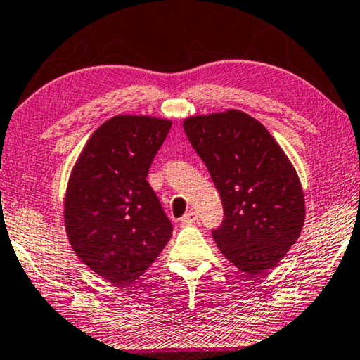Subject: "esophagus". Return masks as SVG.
<instances>
[{
    "mask_svg": "<svg viewBox=\"0 0 360 360\" xmlns=\"http://www.w3.org/2000/svg\"><path fill=\"white\" fill-rule=\"evenodd\" d=\"M196 220H198V214L190 211V212H186L184 217H181V224H184V225H191V224H195Z\"/></svg>",
    "mask_w": 360,
    "mask_h": 360,
    "instance_id": "34e87169",
    "label": "esophagus"
}]
</instances>
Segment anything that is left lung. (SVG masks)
<instances>
[{
  "mask_svg": "<svg viewBox=\"0 0 360 360\" xmlns=\"http://www.w3.org/2000/svg\"><path fill=\"white\" fill-rule=\"evenodd\" d=\"M184 130L224 204L212 230L219 250L238 269L257 275L278 264L301 235L304 195L283 149L241 110L185 119Z\"/></svg>",
  "mask_w": 360,
  "mask_h": 360,
  "instance_id": "left-lung-1",
  "label": "left lung"
}]
</instances>
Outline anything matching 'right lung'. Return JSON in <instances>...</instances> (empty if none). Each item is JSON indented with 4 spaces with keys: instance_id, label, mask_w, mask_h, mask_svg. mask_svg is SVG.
I'll return each mask as SVG.
<instances>
[{
    "instance_id": "right-lung-1",
    "label": "right lung",
    "mask_w": 360,
    "mask_h": 360,
    "mask_svg": "<svg viewBox=\"0 0 360 360\" xmlns=\"http://www.w3.org/2000/svg\"><path fill=\"white\" fill-rule=\"evenodd\" d=\"M172 122L115 115L90 136L64 201L69 241L82 262L115 285L145 274L172 236L146 176Z\"/></svg>"
}]
</instances>
